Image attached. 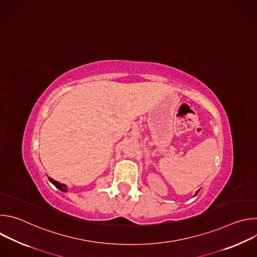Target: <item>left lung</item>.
<instances>
[{
    "label": "left lung",
    "instance_id": "8db88e82",
    "mask_svg": "<svg viewBox=\"0 0 257 257\" xmlns=\"http://www.w3.org/2000/svg\"><path fill=\"white\" fill-rule=\"evenodd\" d=\"M199 190H200V189H199ZM199 190H198V191H199ZM198 191H197V192H196V193H195V195H194V196H196V195H197V193H198Z\"/></svg>",
    "mask_w": 257,
    "mask_h": 257
}]
</instances>
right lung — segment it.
<instances>
[{
    "label": "right lung",
    "instance_id": "add662e5",
    "mask_svg": "<svg viewBox=\"0 0 257 257\" xmlns=\"http://www.w3.org/2000/svg\"><path fill=\"white\" fill-rule=\"evenodd\" d=\"M49 181L52 183V184H54L59 190H61V191H63V192H67V191H68L67 185L62 184V183H60V182H58V181H55V180L52 179L51 177H49Z\"/></svg>",
    "mask_w": 257,
    "mask_h": 257
}]
</instances>
